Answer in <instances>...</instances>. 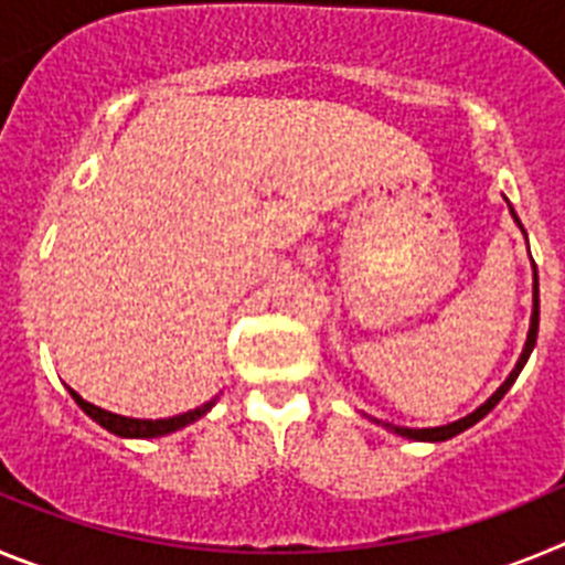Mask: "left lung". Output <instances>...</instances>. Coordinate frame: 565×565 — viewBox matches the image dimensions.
Returning a JSON list of instances; mask_svg holds the SVG:
<instances>
[{
  "label": "left lung",
  "instance_id": "1",
  "mask_svg": "<svg viewBox=\"0 0 565 565\" xmlns=\"http://www.w3.org/2000/svg\"><path fill=\"white\" fill-rule=\"evenodd\" d=\"M512 217H515V221H518V214H515V212H512ZM518 223H521V221H518ZM537 322H541V297H537V271H535V311H532V328H529L526 348H523L521 359H518L515 371L509 373L507 382H503L501 387H498V391L487 398V404H481V407H478L476 413H469L467 418H458V422L447 424V427H427V430H411V427H391V424H387V427H391L393 433H398V436L413 438V441H447V438L458 436V433H463V430H467V427H472V424H476V422H481V418L487 416V413L492 411V407H495V404L501 402L503 396H507L509 387H512V384H515L518 373L523 371V364H526L529 353H532V348H535V339H537Z\"/></svg>",
  "mask_w": 565,
  "mask_h": 565
}]
</instances>
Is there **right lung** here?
<instances>
[{
    "label": "right lung",
    "mask_w": 565,
    "mask_h": 565,
    "mask_svg": "<svg viewBox=\"0 0 565 565\" xmlns=\"http://www.w3.org/2000/svg\"><path fill=\"white\" fill-rule=\"evenodd\" d=\"M73 393V391H70ZM73 398H76V404L82 407L84 413H87L89 418H96L102 427H107L109 433H115V436H124V438H154V436H167V433H174L181 430V427H186V424L198 422V418L203 416V413L212 411V402L201 404V407H194V411L183 413V416H174V418H158V422H147V418H127V416H115V413H107L102 411V407H96V404L84 402L78 393H73Z\"/></svg>",
    "instance_id": "right-lung-1"
}]
</instances>
